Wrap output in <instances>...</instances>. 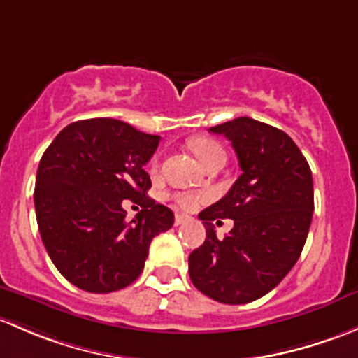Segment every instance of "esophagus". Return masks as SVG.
<instances>
[{
    "label": "esophagus",
    "instance_id": "obj_1",
    "mask_svg": "<svg viewBox=\"0 0 358 358\" xmlns=\"http://www.w3.org/2000/svg\"><path fill=\"white\" fill-rule=\"evenodd\" d=\"M190 220V216H187V215H178V213H176L175 215V225L178 227V225H183V223H187Z\"/></svg>",
    "mask_w": 358,
    "mask_h": 358
}]
</instances>
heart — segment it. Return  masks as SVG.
Listing matches in <instances>:
<instances>
[{"label": "heart", "instance_id": "1", "mask_svg": "<svg viewBox=\"0 0 358 358\" xmlns=\"http://www.w3.org/2000/svg\"><path fill=\"white\" fill-rule=\"evenodd\" d=\"M190 149H192V152L196 154L197 159H199L202 164H206V162H209L213 157H216V156H225L222 145H220L218 142H215V140H209V138H194L192 142H190ZM157 166H159L157 162H154L152 171H156ZM206 199H208V196H206V194H194V192L175 194L176 204L183 209L197 208V206L202 204Z\"/></svg>", "mask_w": 358, "mask_h": 358}]
</instances>
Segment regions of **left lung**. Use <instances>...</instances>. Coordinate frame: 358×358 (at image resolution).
<instances>
[{
	"mask_svg": "<svg viewBox=\"0 0 358 358\" xmlns=\"http://www.w3.org/2000/svg\"><path fill=\"white\" fill-rule=\"evenodd\" d=\"M209 131L232 142L239 178L223 199L199 218L206 241L189 256V273L202 294L227 305H244L270 292L298 262L313 215L310 166L289 135L251 117H237ZM234 220L215 237L212 222Z\"/></svg>",
	"mask_w": 358,
	"mask_h": 358,
	"instance_id": "8db88e82",
	"label": "left lung"
}]
</instances>
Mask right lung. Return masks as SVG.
<instances>
[{"label": "right lung", "instance_id": "1", "mask_svg": "<svg viewBox=\"0 0 358 358\" xmlns=\"http://www.w3.org/2000/svg\"><path fill=\"white\" fill-rule=\"evenodd\" d=\"M157 135L110 117L71 122L43 154L34 208L53 265L76 287L114 292L142 273L150 241L173 227L169 208L147 197ZM122 199H143L128 222Z\"/></svg>", "mask_w": 358, "mask_h": 358}]
</instances>
